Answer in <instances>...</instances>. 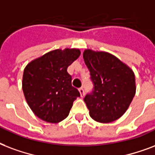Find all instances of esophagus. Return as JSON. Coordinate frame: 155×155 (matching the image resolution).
<instances>
[{"label": "esophagus", "mask_w": 155, "mask_h": 155, "mask_svg": "<svg viewBox=\"0 0 155 155\" xmlns=\"http://www.w3.org/2000/svg\"><path fill=\"white\" fill-rule=\"evenodd\" d=\"M79 92H80V94H81V96L83 97L84 96V94H85V91H84V89L82 87L81 88H79Z\"/></svg>", "instance_id": "1"}]
</instances>
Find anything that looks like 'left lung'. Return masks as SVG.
Masks as SVG:
<instances>
[{
	"instance_id": "1",
	"label": "left lung",
	"mask_w": 155,
	"mask_h": 155,
	"mask_svg": "<svg viewBox=\"0 0 155 155\" xmlns=\"http://www.w3.org/2000/svg\"><path fill=\"white\" fill-rule=\"evenodd\" d=\"M93 90L84 101L90 116L100 123H109L122 116L136 93L134 72L116 56L87 49L83 53Z\"/></svg>"
}]
</instances>
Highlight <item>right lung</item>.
I'll return each mask as SVG.
<instances>
[{
    "mask_svg": "<svg viewBox=\"0 0 155 155\" xmlns=\"http://www.w3.org/2000/svg\"><path fill=\"white\" fill-rule=\"evenodd\" d=\"M80 53L78 49H56L32 61L24 69V95L32 111L43 120L58 123L64 120L80 97L67 72Z\"/></svg>",
    "mask_w": 155,
    "mask_h": 155,
    "instance_id": "1",
    "label": "right lung"
}]
</instances>
